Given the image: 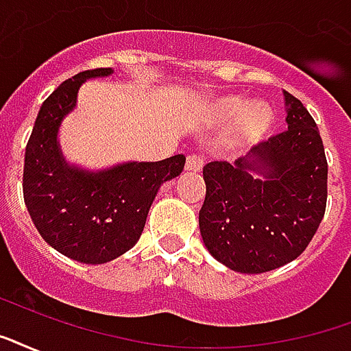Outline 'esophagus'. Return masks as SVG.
I'll use <instances>...</instances> for the list:
<instances>
[{
	"label": "esophagus",
	"instance_id": "34e87169",
	"mask_svg": "<svg viewBox=\"0 0 351 351\" xmlns=\"http://www.w3.org/2000/svg\"><path fill=\"white\" fill-rule=\"evenodd\" d=\"M204 165V158L200 154H189L186 160V169L187 171H200Z\"/></svg>",
	"mask_w": 351,
	"mask_h": 351
}]
</instances>
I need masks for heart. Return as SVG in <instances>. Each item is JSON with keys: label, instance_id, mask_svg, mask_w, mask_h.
<instances>
[{"label": "heart", "instance_id": "heart-1", "mask_svg": "<svg viewBox=\"0 0 351 351\" xmlns=\"http://www.w3.org/2000/svg\"><path fill=\"white\" fill-rule=\"evenodd\" d=\"M241 117L239 140L254 141L271 125V112L265 104L258 103L248 106L245 99L226 97L217 104V119L223 123H232Z\"/></svg>", "mask_w": 351, "mask_h": 351}]
</instances>
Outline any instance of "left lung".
Segmentation results:
<instances>
[{"mask_svg": "<svg viewBox=\"0 0 351 351\" xmlns=\"http://www.w3.org/2000/svg\"><path fill=\"white\" fill-rule=\"evenodd\" d=\"M287 128L252 147L247 156L210 162L199 226L206 248L245 274L274 271L300 256L322 223L328 162L318 127L285 92ZM256 170L265 178L254 179Z\"/></svg>", "mask_w": 351, "mask_h": 351, "instance_id": "left-lung-1", "label": "left lung"}]
</instances>
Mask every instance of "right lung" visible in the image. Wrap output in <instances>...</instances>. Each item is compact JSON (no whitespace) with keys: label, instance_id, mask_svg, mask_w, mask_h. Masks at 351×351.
<instances>
[{"label":"right lung","instance_id":"add662e5","mask_svg":"<svg viewBox=\"0 0 351 351\" xmlns=\"http://www.w3.org/2000/svg\"><path fill=\"white\" fill-rule=\"evenodd\" d=\"M112 68L80 71L45 99L25 147L23 200L45 243L80 263H106L138 243L164 182L182 173L186 156L130 162L88 173L66 164L58 149L60 121L77 103L80 84Z\"/></svg>","mask_w":351,"mask_h":351}]
</instances>
